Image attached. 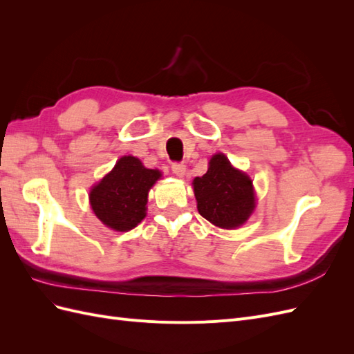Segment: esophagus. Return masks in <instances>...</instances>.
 Instances as JSON below:
<instances>
[{
  "label": "esophagus",
  "instance_id": "1",
  "mask_svg": "<svg viewBox=\"0 0 354 354\" xmlns=\"http://www.w3.org/2000/svg\"><path fill=\"white\" fill-rule=\"evenodd\" d=\"M171 169H173V173L177 176V177H185L186 174V165L185 164H173L171 165Z\"/></svg>",
  "mask_w": 354,
  "mask_h": 354
}]
</instances>
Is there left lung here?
<instances>
[{
  "label": "left lung",
  "instance_id": "obj_1",
  "mask_svg": "<svg viewBox=\"0 0 354 354\" xmlns=\"http://www.w3.org/2000/svg\"><path fill=\"white\" fill-rule=\"evenodd\" d=\"M192 185L199 214L217 227L236 229L255 209L252 180L234 168L223 153L214 155L207 173L196 177Z\"/></svg>",
  "mask_w": 354,
  "mask_h": 354
}]
</instances>
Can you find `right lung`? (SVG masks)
<instances>
[{
	"instance_id": "right-lung-1",
	"label": "right lung",
	"mask_w": 354,
	"mask_h": 354,
	"mask_svg": "<svg viewBox=\"0 0 354 354\" xmlns=\"http://www.w3.org/2000/svg\"><path fill=\"white\" fill-rule=\"evenodd\" d=\"M162 177L136 156H122L111 173L90 190V205L104 226L116 232L134 229L146 217L149 190Z\"/></svg>"
}]
</instances>
